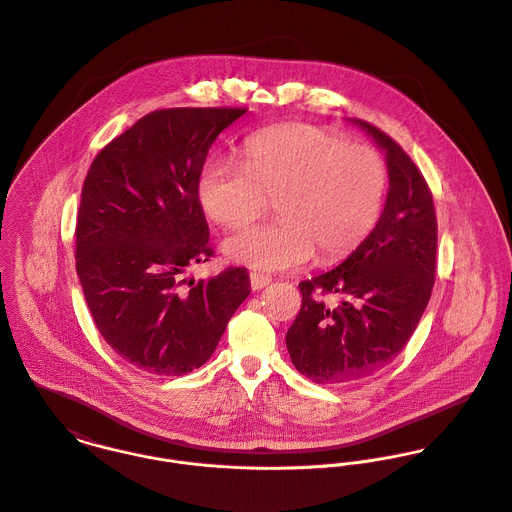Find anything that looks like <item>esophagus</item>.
<instances>
[{"instance_id":"34e87169","label":"esophagus","mask_w":512,"mask_h":512,"mask_svg":"<svg viewBox=\"0 0 512 512\" xmlns=\"http://www.w3.org/2000/svg\"><path fill=\"white\" fill-rule=\"evenodd\" d=\"M270 282H272V278H270V276H266V274H256V272H252V274H250V286H252V290H254V292H256V290L266 288Z\"/></svg>"}]
</instances>
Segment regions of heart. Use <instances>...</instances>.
<instances>
[{
  "label": "heart",
  "instance_id": "1",
  "mask_svg": "<svg viewBox=\"0 0 512 512\" xmlns=\"http://www.w3.org/2000/svg\"><path fill=\"white\" fill-rule=\"evenodd\" d=\"M387 190V167L365 145L340 133L288 123L248 139L244 167L208 163L198 178L204 212L236 228L276 200L280 220L242 228L224 240L228 260L256 270H288L318 252L338 262L375 228Z\"/></svg>",
  "mask_w": 512,
  "mask_h": 512
}]
</instances>
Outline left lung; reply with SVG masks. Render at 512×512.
<instances>
[{"label":"left lung","mask_w":512,"mask_h":512,"mask_svg":"<svg viewBox=\"0 0 512 512\" xmlns=\"http://www.w3.org/2000/svg\"><path fill=\"white\" fill-rule=\"evenodd\" d=\"M353 123L385 151L389 190L365 242L338 268L300 282L302 308L286 345L314 383H351L389 365L413 336L435 284L437 216L423 174L389 135ZM326 293L341 302L328 305Z\"/></svg>","instance_id":"8db88e82"}]
</instances>
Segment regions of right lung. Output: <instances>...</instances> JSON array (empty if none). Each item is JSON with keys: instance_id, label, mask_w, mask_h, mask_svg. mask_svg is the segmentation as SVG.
I'll use <instances>...</instances> for the list:
<instances>
[{"instance_id": "add662e5", "label": "right lung", "mask_w": 512, "mask_h": 512, "mask_svg": "<svg viewBox=\"0 0 512 512\" xmlns=\"http://www.w3.org/2000/svg\"><path fill=\"white\" fill-rule=\"evenodd\" d=\"M246 109L180 107L139 119L91 163L75 264L103 340L155 375H184L216 349L250 294L246 268L186 280L212 256L198 178L216 137Z\"/></svg>"}]
</instances>
